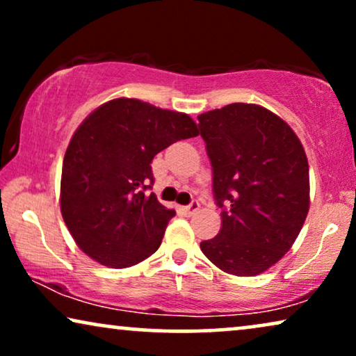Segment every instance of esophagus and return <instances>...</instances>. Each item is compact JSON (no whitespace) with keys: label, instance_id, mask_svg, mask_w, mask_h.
I'll use <instances>...</instances> for the list:
<instances>
[{"label":"esophagus","instance_id":"esophagus-1","mask_svg":"<svg viewBox=\"0 0 356 356\" xmlns=\"http://www.w3.org/2000/svg\"><path fill=\"white\" fill-rule=\"evenodd\" d=\"M183 211H184V213H188V216H193V213H196L199 211V202L191 201L188 206L183 207Z\"/></svg>","mask_w":356,"mask_h":356}]
</instances>
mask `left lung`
Segmentation results:
<instances>
[{"label": "left lung", "instance_id": "8db88e82", "mask_svg": "<svg viewBox=\"0 0 356 356\" xmlns=\"http://www.w3.org/2000/svg\"><path fill=\"white\" fill-rule=\"evenodd\" d=\"M222 228L201 251L218 269L251 277L290 250L309 209L305 149L284 120L252 104L197 116Z\"/></svg>", "mask_w": 356, "mask_h": 356}]
</instances>
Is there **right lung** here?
<instances>
[{
  "label": "right lung",
  "mask_w": 356,
  "mask_h": 356,
  "mask_svg": "<svg viewBox=\"0 0 356 356\" xmlns=\"http://www.w3.org/2000/svg\"><path fill=\"white\" fill-rule=\"evenodd\" d=\"M197 136L188 115L136 99H115L82 121L63 160L61 213L77 246L123 269L159 250L173 209L157 201L152 160Z\"/></svg>",
  "instance_id": "obj_1"
}]
</instances>
